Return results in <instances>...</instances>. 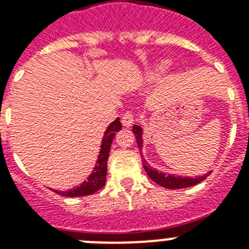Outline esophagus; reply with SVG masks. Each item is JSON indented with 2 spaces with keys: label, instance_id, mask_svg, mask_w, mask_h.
<instances>
[{
  "label": "esophagus",
  "instance_id": "34e87169",
  "mask_svg": "<svg viewBox=\"0 0 249 249\" xmlns=\"http://www.w3.org/2000/svg\"><path fill=\"white\" fill-rule=\"evenodd\" d=\"M133 121H134V116H133L132 112L124 113L123 117H121V124L124 126H130L133 124Z\"/></svg>",
  "mask_w": 249,
  "mask_h": 249
}]
</instances>
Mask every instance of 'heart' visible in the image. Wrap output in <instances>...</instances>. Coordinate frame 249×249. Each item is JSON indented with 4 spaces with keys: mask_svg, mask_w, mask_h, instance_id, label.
<instances>
[{
    "mask_svg": "<svg viewBox=\"0 0 249 249\" xmlns=\"http://www.w3.org/2000/svg\"><path fill=\"white\" fill-rule=\"evenodd\" d=\"M170 67V62L169 60H161L159 63L156 64L155 67H152L150 71L147 72V77L150 80H154V79H158L160 77L161 75H164Z\"/></svg>",
    "mask_w": 249,
    "mask_h": 249,
    "instance_id": "b5f03b06",
    "label": "heart"
}]
</instances>
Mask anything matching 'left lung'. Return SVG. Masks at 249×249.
<instances>
[{"label":"left lung","mask_w":249,"mask_h":249,"mask_svg":"<svg viewBox=\"0 0 249 249\" xmlns=\"http://www.w3.org/2000/svg\"><path fill=\"white\" fill-rule=\"evenodd\" d=\"M133 133L136 136L138 148H140V151H142V147H143V128L140 126V125H133ZM142 164H143L144 170L147 172L148 177L151 178L154 182H156L158 185L165 187V189H185V187L196 185V183H199V182L208 177V174H211V172H212L211 170L207 174L197 176V177H189V176L182 177V176H174V174L159 172L155 168H152L150 164H147V161L143 159V156H142Z\"/></svg>","instance_id":"obj_1"}]
</instances>
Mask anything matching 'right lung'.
I'll list each match as a JSON object with an SVG mask.
<instances>
[{"mask_svg":"<svg viewBox=\"0 0 249 249\" xmlns=\"http://www.w3.org/2000/svg\"><path fill=\"white\" fill-rule=\"evenodd\" d=\"M121 129L120 119L117 117L116 120L112 121L111 124L107 126L105 132V136L102 138L101 142V150H99V155H98L97 164L93 168V172L90 173L88 179L81 183L80 186L75 189L67 190V191H59V190H53L54 193L59 194L62 196L67 197H76V196H86V195H91L99 189H102L106 183V176H107V160H108L109 148L112 144V141L116 136V133Z\"/></svg>","mask_w":249,"mask_h":249,"instance_id":"1","label":"right lung"}]
</instances>
